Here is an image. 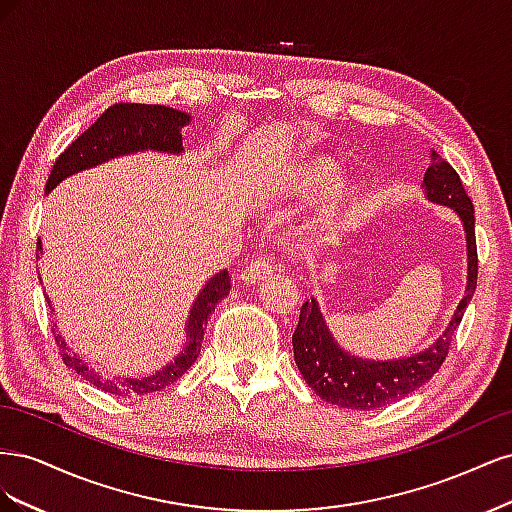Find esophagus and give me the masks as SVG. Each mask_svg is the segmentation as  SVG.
<instances>
[{
  "label": "esophagus",
  "mask_w": 512,
  "mask_h": 512,
  "mask_svg": "<svg viewBox=\"0 0 512 512\" xmlns=\"http://www.w3.org/2000/svg\"><path fill=\"white\" fill-rule=\"evenodd\" d=\"M271 273H273V262L265 258H256L243 267V271L239 273V280L243 284H258L260 280H267Z\"/></svg>",
  "instance_id": "obj_1"
}]
</instances>
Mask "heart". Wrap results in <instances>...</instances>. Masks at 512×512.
I'll list each match as a JSON object with an SVG mask.
<instances>
[{"mask_svg": "<svg viewBox=\"0 0 512 512\" xmlns=\"http://www.w3.org/2000/svg\"><path fill=\"white\" fill-rule=\"evenodd\" d=\"M342 177V168L327 158H314L294 166L277 185L280 190L292 196H314L331 190ZM333 207H339V200H333Z\"/></svg>", "mask_w": 512, "mask_h": 512, "instance_id": "obj_1", "label": "heart"}]
</instances>
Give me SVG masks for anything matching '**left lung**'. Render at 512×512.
Here are the masks:
<instances>
[{"label":"left lung","instance_id":"8db88e82","mask_svg":"<svg viewBox=\"0 0 512 512\" xmlns=\"http://www.w3.org/2000/svg\"><path fill=\"white\" fill-rule=\"evenodd\" d=\"M423 190L429 203L451 207L466 230L468 247V284L448 327L429 348L412 352L401 359H363L350 354L337 344L324 320L318 301L312 297L303 303L297 329L292 333L294 363L303 380L312 386L318 397L333 406L348 410H378L408 397L423 386L442 367L453 335L476 290V237H474V205L461 185L455 168L440 158L436 151L429 153V168L423 177Z\"/></svg>","mask_w":512,"mask_h":512}]
</instances>
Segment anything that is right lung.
Here are the masks:
<instances>
[{"label":"right lung","instance_id":"right-lung-1","mask_svg":"<svg viewBox=\"0 0 512 512\" xmlns=\"http://www.w3.org/2000/svg\"><path fill=\"white\" fill-rule=\"evenodd\" d=\"M192 117L177 108L162 106V104H113L111 108L98 117L94 126L87 128L76 141L61 153L55 160L53 170L46 181V194L55 190L57 185L81 173L87 168H96L108 160H115L121 156H130V153H143V151H156V153H173L179 156L183 153V138L181 130L188 126ZM42 256V241L38 239V254ZM40 277V275H38ZM230 290V275L228 271L215 273L209 277L203 290L192 303L188 322H185V346L175 356V361L160 367L156 374L134 376V378H108L98 374L94 367L85 363L83 356L72 354L66 346V339L55 333V342L61 350V359L74 369L76 374L98 386L104 393H113L119 397H143L149 393H156L166 389L173 382H177L185 371H188L200 354V344H203V335L207 329V322L215 307L226 297ZM51 303V299L46 297ZM57 329V324H55Z\"/></svg>","mask_w":512,"mask_h":512}]
</instances>
